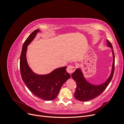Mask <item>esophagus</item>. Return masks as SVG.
I'll list each match as a JSON object with an SVG mask.
<instances>
[{"instance_id":"34e87169","label":"esophagus","mask_w":124,"mask_h":124,"mask_svg":"<svg viewBox=\"0 0 124 124\" xmlns=\"http://www.w3.org/2000/svg\"><path fill=\"white\" fill-rule=\"evenodd\" d=\"M75 70H76V68H75V67L73 65H69L67 68V72L70 74H72L75 71Z\"/></svg>"}]
</instances>
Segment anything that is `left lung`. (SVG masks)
<instances>
[{
	"label": "left lung",
	"instance_id": "left-lung-1",
	"mask_svg": "<svg viewBox=\"0 0 124 124\" xmlns=\"http://www.w3.org/2000/svg\"><path fill=\"white\" fill-rule=\"evenodd\" d=\"M108 46L113 49V46L109 41L107 40ZM113 55V62L112 71L111 76L104 83L99 85H93L86 81L80 69H77L71 76L76 81L77 87L74 94V97L81 101H87L96 98L102 93L109 84L113 77L115 68V56L114 51L112 50Z\"/></svg>",
	"mask_w": 124,
	"mask_h": 124
}]
</instances>
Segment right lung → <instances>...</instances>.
I'll return each mask as SVG.
<instances>
[{
	"instance_id": "obj_1",
	"label": "right lung",
	"mask_w": 124,
	"mask_h": 124,
	"mask_svg": "<svg viewBox=\"0 0 124 124\" xmlns=\"http://www.w3.org/2000/svg\"><path fill=\"white\" fill-rule=\"evenodd\" d=\"M39 31L38 29L33 31L23 45L20 62L21 74L24 83L33 95L44 100L50 101L57 97L62 86L70 75L67 72L66 67L56 69L46 75L36 74L29 68L26 59L27 46Z\"/></svg>"
}]
</instances>
